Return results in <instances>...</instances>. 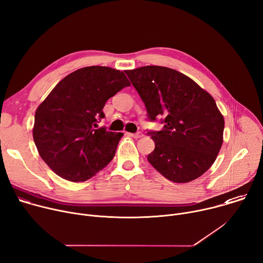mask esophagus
I'll return each instance as SVG.
<instances>
[{
  "mask_svg": "<svg viewBox=\"0 0 263 263\" xmlns=\"http://www.w3.org/2000/svg\"><path fill=\"white\" fill-rule=\"evenodd\" d=\"M128 136H129V137H133V138H135V139H139V138L143 137V134H142L141 132H138V133H136V134H130V133H128Z\"/></svg>",
  "mask_w": 263,
  "mask_h": 263,
  "instance_id": "esophagus-1",
  "label": "esophagus"
}]
</instances>
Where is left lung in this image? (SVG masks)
<instances>
[{"label":"left lung","mask_w":263,"mask_h":263,"mask_svg":"<svg viewBox=\"0 0 263 263\" xmlns=\"http://www.w3.org/2000/svg\"><path fill=\"white\" fill-rule=\"evenodd\" d=\"M151 121L164 127L149 132L156 147L148 162L174 183H188L205 173L222 145L224 120L213 97L188 76L166 67L126 70Z\"/></svg>","instance_id":"8db88e82"}]
</instances>
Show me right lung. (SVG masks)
Wrapping results in <instances>:
<instances>
[{"label": "right lung", "instance_id": "obj_1", "mask_svg": "<svg viewBox=\"0 0 263 263\" xmlns=\"http://www.w3.org/2000/svg\"><path fill=\"white\" fill-rule=\"evenodd\" d=\"M130 82L108 67H85L56 84L34 116L33 140L41 158L61 178L84 182L114 158L123 133L95 129L106 101Z\"/></svg>", "mask_w": 263, "mask_h": 263}]
</instances>
